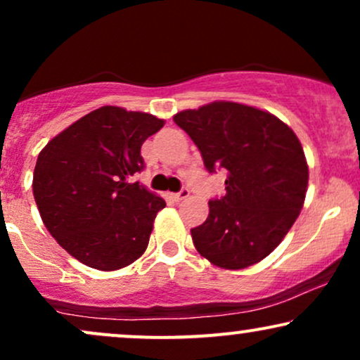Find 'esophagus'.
I'll return each mask as SVG.
<instances>
[{"mask_svg": "<svg viewBox=\"0 0 360 360\" xmlns=\"http://www.w3.org/2000/svg\"><path fill=\"white\" fill-rule=\"evenodd\" d=\"M188 196H189V189L188 188H183L179 193L172 194V200L181 201V200H186V198H188Z\"/></svg>", "mask_w": 360, "mask_h": 360, "instance_id": "1", "label": "esophagus"}]
</instances>
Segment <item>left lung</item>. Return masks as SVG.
I'll list each match as a JSON object with an SVG mask.
<instances>
[{
  "instance_id": "1",
  "label": "left lung",
  "mask_w": 360,
  "mask_h": 360,
  "mask_svg": "<svg viewBox=\"0 0 360 360\" xmlns=\"http://www.w3.org/2000/svg\"><path fill=\"white\" fill-rule=\"evenodd\" d=\"M210 172H226L225 196L191 229L196 250L221 269H245L271 254L303 208L308 164L295 131L278 117L233 101L174 115Z\"/></svg>"
}]
</instances>
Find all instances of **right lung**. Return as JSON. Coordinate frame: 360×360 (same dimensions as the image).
<instances>
[{"label":"right lung","mask_w":360,"mask_h":360,"mask_svg":"<svg viewBox=\"0 0 360 360\" xmlns=\"http://www.w3.org/2000/svg\"><path fill=\"white\" fill-rule=\"evenodd\" d=\"M162 127L150 113L101 106L40 150L32 184L40 217L88 267L117 271L146 252L166 201L131 176L143 169L142 143Z\"/></svg>","instance_id":"1"}]
</instances>
